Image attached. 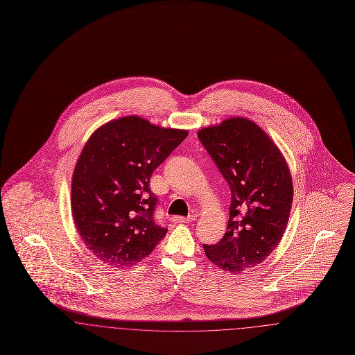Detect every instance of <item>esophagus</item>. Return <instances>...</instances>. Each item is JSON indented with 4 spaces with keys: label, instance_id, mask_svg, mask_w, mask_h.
Segmentation results:
<instances>
[{
    "label": "esophagus",
    "instance_id": "obj_1",
    "mask_svg": "<svg viewBox=\"0 0 355 355\" xmlns=\"http://www.w3.org/2000/svg\"><path fill=\"white\" fill-rule=\"evenodd\" d=\"M193 220H194L193 217H181V216H175L171 218L174 223H189V222H193Z\"/></svg>",
    "mask_w": 355,
    "mask_h": 355
}]
</instances>
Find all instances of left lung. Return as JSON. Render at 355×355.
<instances>
[{
  "mask_svg": "<svg viewBox=\"0 0 355 355\" xmlns=\"http://www.w3.org/2000/svg\"><path fill=\"white\" fill-rule=\"evenodd\" d=\"M198 138L232 191L227 232L217 243L203 245L205 254L232 272L254 268L272 253L286 229L293 202L286 161L249 119H226L200 130Z\"/></svg>",
  "mask_w": 355,
  "mask_h": 355,
  "instance_id": "1",
  "label": "left lung"
}]
</instances>
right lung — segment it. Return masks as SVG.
<instances>
[{"instance_id": "right-lung-1", "label": "right lung", "mask_w": 355, "mask_h": 355, "mask_svg": "<svg viewBox=\"0 0 355 355\" xmlns=\"http://www.w3.org/2000/svg\"><path fill=\"white\" fill-rule=\"evenodd\" d=\"M187 137L135 116L114 119L86 142L71 180V213L86 248L128 268L152 253L168 229L154 220L158 197L149 182Z\"/></svg>"}]
</instances>
